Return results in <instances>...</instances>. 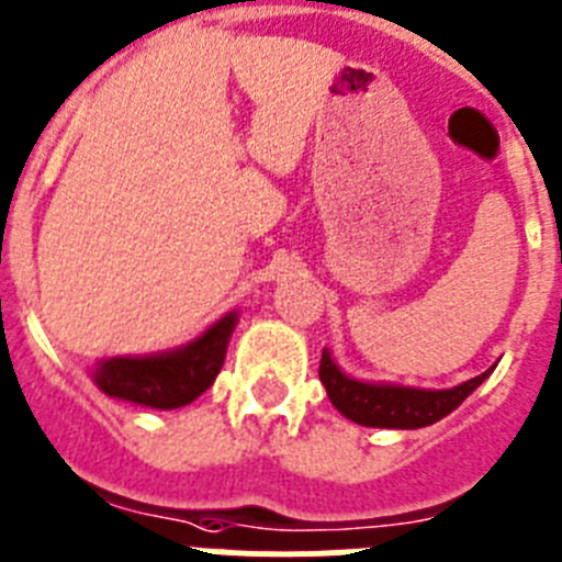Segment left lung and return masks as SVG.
<instances>
[{"mask_svg": "<svg viewBox=\"0 0 562 562\" xmlns=\"http://www.w3.org/2000/svg\"><path fill=\"white\" fill-rule=\"evenodd\" d=\"M491 373L493 370H485L449 390H424L353 379L334 362L331 351L326 348L321 359V382L337 412H342L353 424L373 426V429H424L437 424L451 415Z\"/></svg>", "mask_w": 562, "mask_h": 562, "instance_id": "8db88e82", "label": "left lung"}]
</instances>
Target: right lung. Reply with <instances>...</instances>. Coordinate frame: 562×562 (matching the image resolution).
I'll use <instances>...</instances> for the list:
<instances>
[{
    "label": "right lung",
    "mask_w": 562,
    "mask_h": 562,
    "mask_svg": "<svg viewBox=\"0 0 562 562\" xmlns=\"http://www.w3.org/2000/svg\"><path fill=\"white\" fill-rule=\"evenodd\" d=\"M236 323L239 312L234 308L217 323H211L192 342L178 345L172 351L100 359L91 368V379L111 398L131 401L150 409L187 406L217 379Z\"/></svg>",
    "instance_id": "add662e5"
}]
</instances>
